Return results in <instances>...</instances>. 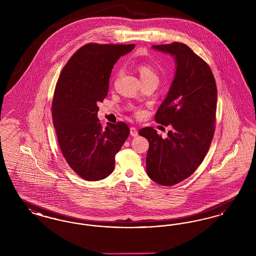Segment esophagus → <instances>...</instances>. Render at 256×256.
<instances>
[{
  "label": "esophagus",
  "instance_id": "obj_1",
  "mask_svg": "<svg viewBox=\"0 0 256 256\" xmlns=\"http://www.w3.org/2000/svg\"><path fill=\"white\" fill-rule=\"evenodd\" d=\"M130 135L134 136V137H136L138 135V132H137V130L134 126L130 128Z\"/></svg>",
  "mask_w": 256,
  "mask_h": 256
}]
</instances>
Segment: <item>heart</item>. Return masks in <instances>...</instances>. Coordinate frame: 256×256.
Masks as SVG:
<instances>
[{
    "mask_svg": "<svg viewBox=\"0 0 256 256\" xmlns=\"http://www.w3.org/2000/svg\"><path fill=\"white\" fill-rule=\"evenodd\" d=\"M135 68L140 74V78L142 82H146L150 80H158V76L154 68L152 65H150L148 62H138L135 64Z\"/></svg>",
    "mask_w": 256,
    "mask_h": 256,
    "instance_id": "obj_1",
    "label": "heart"
}]
</instances>
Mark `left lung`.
Masks as SVG:
<instances>
[{"mask_svg": "<svg viewBox=\"0 0 256 256\" xmlns=\"http://www.w3.org/2000/svg\"><path fill=\"white\" fill-rule=\"evenodd\" d=\"M170 54L176 71L169 93L156 113V122L170 126L163 139L150 126L139 134L148 141V176L156 183L172 186L189 178L202 164L210 148L216 122L217 86L206 61L187 45H154Z\"/></svg>", "mask_w": 256, "mask_h": 256, "instance_id": "left-lung-1", "label": "left lung"}]
</instances>
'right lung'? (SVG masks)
<instances>
[{
  "label": "right lung",
  "instance_id": "right-lung-1",
  "mask_svg": "<svg viewBox=\"0 0 256 256\" xmlns=\"http://www.w3.org/2000/svg\"><path fill=\"white\" fill-rule=\"evenodd\" d=\"M134 47L88 43L74 54L58 76L52 104L54 126L66 162L86 180L110 176L130 135L126 122L102 128L98 102L108 96L113 65Z\"/></svg>",
  "mask_w": 256,
  "mask_h": 256
}]
</instances>
